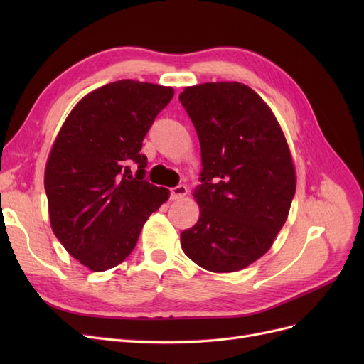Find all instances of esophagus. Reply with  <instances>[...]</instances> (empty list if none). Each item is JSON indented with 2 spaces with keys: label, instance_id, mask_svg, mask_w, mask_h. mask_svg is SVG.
Returning <instances> with one entry per match:
<instances>
[{
  "label": "esophagus",
  "instance_id": "34e87169",
  "mask_svg": "<svg viewBox=\"0 0 364 364\" xmlns=\"http://www.w3.org/2000/svg\"><path fill=\"white\" fill-rule=\"evenodd\" d=\"M186 193H188V188H186L185 185H178L170 190V197L173 200H179V199H182V197L186 196Z\"/></svg>",
  "mask_w": 364,
  "mask_h": 364
}]
</instances>
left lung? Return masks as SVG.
Masks as SVG:
<instances>
[{
  "label": "left lung",
  "instance_id": "left-lung-1",
  "mask_svg": "<svg viewBox=\"0 0 364 364\" xmlns=\"http://www.w3.org/2000/svg\"><path fill=\"white\" fill-rule=\"evenodd\" d=\"M179 102L202 150L200 217L181 234L200 267L237 272L261 258L287 220L296 176L287 141L262 98L237 82L185 87Z\"/></svg>",
  "mask_w": 364,
  "mask_h": 364
}]
</instances>
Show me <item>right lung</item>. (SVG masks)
I'll list each match as a JSON object with an SVG mask.
<instances>
[{
  "mask_svg": "<svg viewBox=\"0 0 364 364\" xmlns=\"http://www.w3.org/2000/svg\"><path fill=\"white\" fill-rule=\"evenodd\" d=\"M173 94L153 83H107L77 103L54 141L43 181L51 228L87 269L123 262L150 214L168 199L167 188L146 179L141 149Z\"/></svg>",
  "mask_w": 364,
  "mask_h": 364,
  "instance_id": "add662e5",
  "label": "right lung"
}]
</instances>
